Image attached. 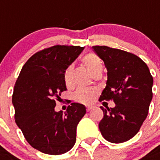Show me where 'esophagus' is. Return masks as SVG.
<instances>
[{"mask_svg": "<svg viewBox=\"0 0 160 160\" xmlns=\"http://www.w3.org/2000/svg\"><path fill=\"white\" fill-rule=\"evenodd\" d=\"M93 108H94V107L93 106H87L86 107V110L87 112H89V111H91Z\"/></svg>", "mask_w": 160, "mask_h": 160, "instance_id": "obj_1", "label": "esophagus"}]
</instances>
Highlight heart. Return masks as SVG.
I'll use <instances>...</instances> for the list:
<instances>
[{
  "label": "heart",
  "mask_w": 160,
  "mask_h": 160,
  "mask_svg": "<svg viewBox=\"0 0 160 160\" xmlns=\"http://www.w3.org/2000/svg\"><path fill=\"white\" fill-rule=\"evenodd\" d=\"M81 62L92 75L95 73L96 71L102 70V65L101 60L94 53H89V54L83 57ZM72 73H73V66L70 65L65 70L64 74H63L64 82L67 85H70L71 84ZM96 93H97V90L95 89L88 88V87H80L74 93L73 97L78 102L88 104V103H90L94 100Z\"/></svg>",
  "instance_id": "heart-1"
}]
</instances>
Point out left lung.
Returning <instances> with one entry per match:
<instances>
[{
	"mask_svg": "<svg viewBox=\"0 0 160 160\" xmlns=\"http://www.w3.org/2000/svg\"><path fill=\"white\" fill-rule=\"evenodd\" d=\"M108 71L106 87L99 101L112 100L98 124L101 134L112 143H122L137 134L148 115L153 93V77L137 56L107 46L92 47Z\"/></svg>",
	"mask_w": 160,
	"mask_h": 160,
	"instance_id": "left-lung-1",
	"label": "left lung"
}]
</instances>
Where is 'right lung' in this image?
I'll use <instances>...</instances> for the list:
<instances>
[{
    "label": "right lung",
    "instance_id": "right-lung-1",
    "mask_svg": "<svg viewBox=\"0 0 160 160\" xmlns=\"http://www.w3.org/2000/svg\"><path fill=\"white\" fill-rule=\"evenodd\" d=\"M84 48L56 45L38 52L26 62L15 82V122L28 144L44 154H64L76 143V127L85 107L72 102L65 112H56V98L67 90L65 70Z\"/></svg>",
    "mask_w": 160,
    "mask_h": 160
}]
</instances>
